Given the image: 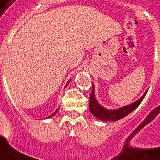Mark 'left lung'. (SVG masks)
<instances>
[{
  "label": "left lung",
  "mask_w": 160,
  "mask_h": 160,
  "mask_svg": "<svg viewBox=\"0 0 160 160\" xmlns=\"http://www.w3.org/2000/svg\"><path fill=\"white\" fill-rule=\"evenodd\" d=\"M147 90L144 93L143 96H141L139 100L129 104L128 106H124V107L120 108L118 109H114V110H108V109H106L105 108L102 107L100 104L97 102V101L96 100V96H95V92H94V85H92V92L89 96V110L96 118L99 119L101 121L115 122V121L124 118L125 116H127L128 114L134 110L142 102L144 97L147 95Z\"/></svg>",
  "instance_id": "1"
}]
</instances>
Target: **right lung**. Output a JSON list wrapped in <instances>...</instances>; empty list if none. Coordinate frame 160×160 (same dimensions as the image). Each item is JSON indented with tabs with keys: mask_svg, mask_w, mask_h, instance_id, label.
Wrapping results in <instances>:
<instances>
[{
	"mask_svg": "<svg viewBox=\"0 0 160 160\" xmlns=\"http://www.w3.org/2000/svg\"><path fill=\"white\" fill-rule=\"evenodd\" d=\"M69 82H70V81H69ZM69 82H67V84H68V83H69ZM67 84H66V85H67ZM57 112H58V109H57V110H56V111H55V112H54V113H53V114H51V115H50L49 117H52V116H53V115H54V114H56Z\"/></svg>",
	"mask_w": 160,
	"mask_h": 160,
	"instance_id": "1",
	"label": "right lung"
}]
</instances>
